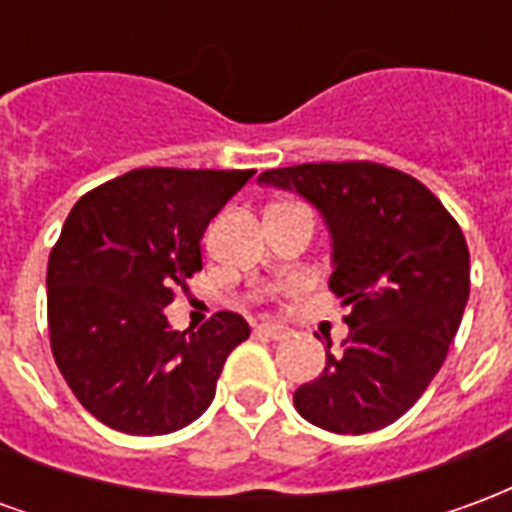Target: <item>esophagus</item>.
Listing matches in <instances>:
<instances>
[{
  "label": "esophagus",
  "mask_w": 512,
  "mask_h": 512,
  "mask_svg": "<svg viewBox=\"0 0 512 512\" xmlns=\"http://www.w3.org/2000/svg\"><path fill=\"white\" fill-rule=\"evenodd\" d=\"M257 332L263 334V337H271V340H285L290 334V329L288 326H282V323H260Z\"/></svg>",
  "instance_id": "esophagus-1"
}]
</instances>
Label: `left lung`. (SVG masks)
Here are the masks:
<instances>
[{
    "mask_svg": "<svg viewBox=\"0 0 512 512\" xmlns=\"http://www.w3.org/2000/svg\"><path fill=\"white\" fill-rule=\"evenodd\" d=\"M257 183L296 191L332 235L329 288L348 337L296 389L301 417L332 433L386 428L444 365L469 301V249L428 186L373 161L268 169Z\"/></svg>",
    "mask_w": 512,
    "mask_h": 512,
    "instance_id": "8db88e82",
    "label": "left lung"
}]
</instances>
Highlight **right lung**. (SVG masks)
Listing matches in <instances>:
<instances>
[{"mask_svg": "<svg viewBox=\"0 0 512 512\" xmlns=\"http://www.w3.org/2000/svg\"><path fill=\"white\" fill-rule=\"evenodd\" d=\"M255 169H134L87 191L51 249V354L95 419L131 436L186 428L249 323L216 312L175 332L164 307L202 268L205 227Z\"/></svg>", "mask_w": 512, "mask_h": 512, "instance_id": "right-lung-1", "label": "right lung"}]
</instances>
